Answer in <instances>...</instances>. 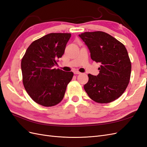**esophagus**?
<instances>
[{
	"label": "esophagus",
	"mask_w": 147,
	"mask_h": 147,
	"mask_svg": "<svg viewBox=\"0 0 147 147\" xmlns=\"http://www.w3.org/2000/svg\"><path fill=\"white\" fill-rule=\"evenodd\" d=\"M74 74H75V75H79V74H81L80 72H78V71H77V70L74 71Z\"/></svg>",
	"instance_id": "obj_1"
}]
</instances>
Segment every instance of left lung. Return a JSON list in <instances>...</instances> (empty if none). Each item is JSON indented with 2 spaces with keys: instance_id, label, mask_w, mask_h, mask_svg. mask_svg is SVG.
I'll return each mask as SVG.
<instances>
[{
  "instance_id": "left-lung-1",
  "label": "left lung",
  "mask_w": 147,
  "mask_h": 147,
  "mask_svg": "<svg viewBox=\"0 0 147 147\" xmlns=\"http://www.w3.org/2000/svg\"><path fill=\"white\" fill-rule=\"evenodd\" d=\"M90 52L91 58L100 64L99 74H88L84 89L89 97L101 104L117 99L126 90L131 77V63L126 47L102 31L78 35Z\"/></svg>"
}]
</instances>
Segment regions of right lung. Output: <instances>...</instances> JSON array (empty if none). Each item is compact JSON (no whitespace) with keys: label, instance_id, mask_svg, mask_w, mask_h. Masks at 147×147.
I'll use <instances>...</instances> for the list:
<instances>
[{"label":"right lung","instance_id":"obj_1","mask_svg":"<svg viewBox=\"0 0 147 147\" xmlns=\"http://www.w3.org/2000/svg\"><path fill=\"white\" fill-rule=\"evenodd\" d=\"M71 37L68 33H51L34 41L21 60L26 91L36 103L51 107L59 104L74 76L72 72L55 69Z\"/></svg>","mask_w":147,"mask_h":147}]
</instances>
